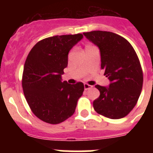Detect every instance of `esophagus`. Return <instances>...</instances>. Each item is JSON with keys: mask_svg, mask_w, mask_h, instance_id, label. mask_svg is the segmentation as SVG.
I'll list each match as a JSON object with an SVG mask.
<instances>
[{"mask_svg": "<svg viewBox=\"0 0 153 153\" xmlns=\"http://www.w3.org/2000/svg\"><path fill=\"white\" fill-rule=\"evenodd\" d=\"M92 87H93V86H91V85H89L88 83H84V89L86 90H89V89H91Z\"/></svg>", "mask_w": 153, "mask_h": 153, "instance_id": "esophagus-1", "label": "esophagus"}]
</instances>
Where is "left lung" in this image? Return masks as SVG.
<instances>
[{
	"instance_id": "1",
	"label": "left lung",
	"mask_w": 153,
	"mask_h": 153,
	"mask_svg": "<svg viewBox=\"0 0 153 153\" xmlns=\"http://www.w3.org/2000/svg\"><path fill=\"white\" fill-rule=\"evenodd\" d=\"M83 34L100 50L101 69L111 81L109 87L96 85L100 95L93 108L106 118H123L136 106L143 88V70L136 51L117 33L93 30Z\"/></svg>"
}]
</instances>
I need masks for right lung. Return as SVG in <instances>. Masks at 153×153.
I'll return each mask as SVG.
<instances>
[{
	"mask_svg": "<svg viewBox=\"0 0 153 153\" xmlns=\"http://www.w3.org/2000/svg\"><path fill=\"white\" fill-rule=\"evenodd\" d=\"M83 36L76 33L43 39L27 57L22 76L24 97L31 111L44 122L58 124L70 118L83 95L82 82L69 84L61 81L69 51Z\"/></svg>",
	"mask_w": 153,
	"mask_h": 153,
	"instance_id": "1",
	"label": "right lung"
}]
</instances>
